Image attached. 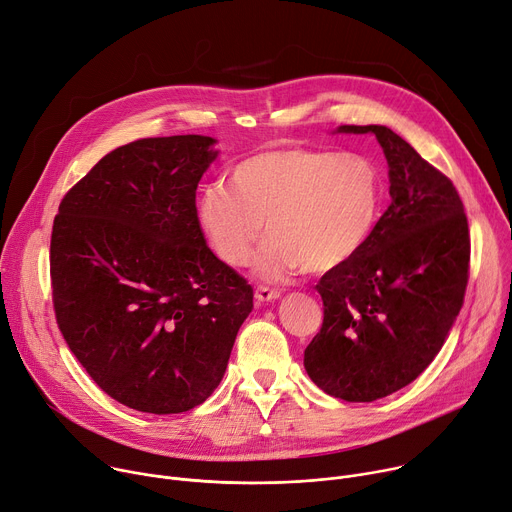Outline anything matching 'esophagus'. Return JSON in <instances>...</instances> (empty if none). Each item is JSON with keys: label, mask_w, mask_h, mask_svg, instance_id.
Returning a JSON list of instances; mask_svg holds the SVG:
<instances>
[{"label": "esophagus", "mask_w": 512, "mask_h": 512, "mask_svg": "<svg viewBox=\"0 0 512 512\" xmlns=\"http://www.w3.org/2000/svg\"><path fill=\"white\" fill-rule=\"evenodd\" d=\"M254 297H256L258 303H268V301H277L281 297V291H274V289H268V287H258Z\"/></svg>", "instance_id": "34e87169"}]
</instances>
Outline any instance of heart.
<instances>
[{"mask_svg":"<svg viewBox=\"0 0 512 512\" xmlns=\"http://www.w3.org/2000/svg\"><path fill=\"white\" fill-rule=\"evenodd\" d=\"M381 182L361 155L270 147L229 170L199 199V221L227 266H244L262 235L256 270L279 283L305 268L322 274L355 258L379 219Z\"/></svg>","mask_w":512,"mask_h":512,"instance_id":"heart-1","label":"heart"}]
</instances>
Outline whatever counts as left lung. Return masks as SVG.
Segmentation results:
<instances>
[{
    "instance_id": "left-lung-1",
    "label": "left lung",
    "mask_w": 512,
    "mask_h": 512,
    "mask_svg": "<svg viewBox=\"0 0 512 512\" xmlns=\"http://www.w3.org/2000/svg\"><path fill=\"white\" fill-rule=\"evenodd\" d=\"M373 133L389 176L391 205L363 250L316 285L324 324L303 365L328 396L373 402L412 383L439 355L463 305L469 229L453 182L383 125Z\"/></svg>"
}]
</instances>
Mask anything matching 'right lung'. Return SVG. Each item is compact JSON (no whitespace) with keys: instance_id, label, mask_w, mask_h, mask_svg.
<instances>
[{"instance_id":"right-lung-1","label":"right lung","mask_w":512,"mask_h":512,"mask_svg":"<svg viewBox=\"0 0 512 512\" xmlns=\"http://www.w3.org/2000/svg\"><path fill=\"white\" fill-rule=\"evenodd\" d=\"M215 143L174 135L114 149L63 196L53 223L59 330L98 387L139 412L203 404L254 307L196 215Z\"/></svg>"}]
</instances>
